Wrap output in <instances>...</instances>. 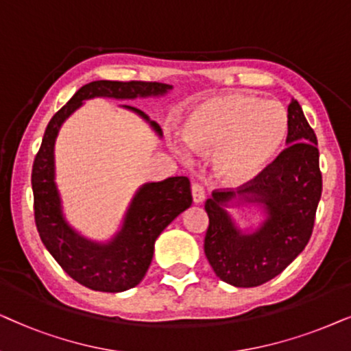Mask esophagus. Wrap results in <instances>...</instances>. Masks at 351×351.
<instances>
[{
  "instance_id": "obj_1",
  "label": "esophagus",
  "mask_w": 351,
  "mask_h": 351,
  "mask_svg": "<svg viewBox=\"0 0 351 351\" xmlns=\"http://www.w3.org/2000/svg\"><path fill=\"white\" fill-rule=\"evenodd\" d=\"M191 193H193L194 204H202L205 200V191L200 184H193V188H191Z\"/></svg>"
}]
</instances>
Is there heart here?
I'll list each match as a JSON object with an SVG mask.
<instances>
[{"instance_id": "heart-1", "label": "heart", "mask_w": 351, "mask_h": 351, "mask_svg": "<svg viewBox=\"0 0 351 351\" xmlns=\"http://www.w3.org/2000/svg\"><path fill=\"white\" fill-rule=\"evenodd\" d=\"M289 117L281 102L230 93L194 107L183 123L191 151L212 154L215 178L241 186L258 176L281 151Z\"/></svg>"}]
</instances>
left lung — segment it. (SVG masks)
<instances>
[{"mask_svg":"<svg viewBox=\"0 0 351 351\" xmlns=\"http://www.w3.org/2000/svg\"><path fill=\"white\" fill-rule=\"evenodd\" d=\"M287 117V147L276 160L237 193L215 191L205 202V255L215 274L234 287H255L278 276L311 237L322 191L317 139L293 97ZM230 208H249L264 218L242 230Z\"/></svg>","mask_w":351,"mask_h":351,"instance_id":"8db88e82","label":"left lung"}]
</instances>
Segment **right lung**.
I'll list each match as a JSON object with an SVG mask.
<instances>
[{
  "instance_id": "right-lung-1",
  "label": "right lung",
  "mask_w": 351,
  "mask_h": 351,
  "mask_svg": "<svg viewBox=\"0 0 351 351\" xmlns=\"http://www.w3.org/2000/svg\"><path fill=\"white\" fill-rule=\"evenodd\" d=\"M170 90H173L171 85L157 82H91L75 93L46 127L32 170L36 230L60 268L93 291L123 292L143 281L152 261L157 237L193 204L191 184L186 176H171L141 184L123 215L120 230L109 241L88 239L65 218L62 199L56 184V139L64 121L88 99H146L162 97ZM120 107L141 117L152 132L162 138V128L143 110L125 104Z\"/></svg>"
}]
</instances>
